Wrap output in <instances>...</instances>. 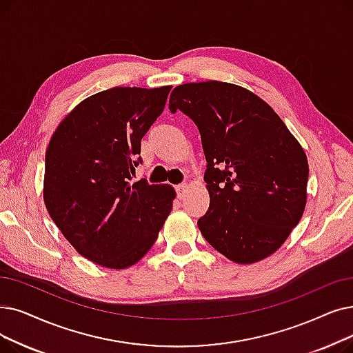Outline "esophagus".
Returning a JSON list of instances; mask_svg holds the SVG:
<instances>
[{
  "instance_id": "34e87169",
  "label": "esophagus",
  "mask_w": 353,
  "mask_h": 353,
  "mask_svg": "<svg viewBox=\"0 0 353 353\" xmlns=\"http://www.w3.org/2000/svg\"><path fill=\"white\" fill-rule=\"evenodd\" d=\"M176 190H177V197H179V199H183V197L186 196L188 185H185V183H183V185H179V186L176 188Z\"/></svg>"
}]
</instances>
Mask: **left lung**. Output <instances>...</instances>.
I'll use <instances>...</instances> for the list:
<instances>
[{
	"label": "left lung",
	"instance_id": "8db88e82",
	"mask_svg": "<svg viewBox=\"0 0 353 353\" xmlns=\"http://www.w3.org/2000/svg\"><path fill=\"white\" fill-rule=\"evenodd\" d=\"M168 108L199 128L208 168L203 238L236 264L272 255L307 202V156L271 106L242 86L208 81L173 89Z\"/></svg>",
	"mask_w": 353,
	"mask_h": 353
}]
</instances>
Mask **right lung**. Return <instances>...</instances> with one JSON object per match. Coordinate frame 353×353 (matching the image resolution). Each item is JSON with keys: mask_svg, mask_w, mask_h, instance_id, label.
I'll return each mask as SVG.
<instances>
[{"mask_svg": "<svg viewBox=\"0 0 353 353\" xmlns=\"http://www.w3.org/2000/svg\"><path fill=\"white\" fill-rule=\"evenodd\" d=\"M172 86L111 88L78 103L46 150L43 199L50 218L89 261L124 270L150 251L172 212L170 185L130 183L141 139Z\"/></svg>", "mask_w": 353, "mask_h": 353, "instance_id": "1", "label": "right lung"}]
</instances>
